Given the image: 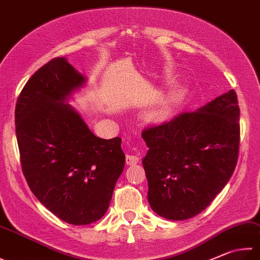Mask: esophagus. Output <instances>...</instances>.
<instances>
[{
    "mask_svg": "<svg viewBox=\"0 0 260 260\" xmlns=\"http://www.w3.org/2000/svg\"><path fill=\"white\" fill-rule=\"evenodd\" d=\"M125 161L128 165H135L139 161V157L137 155H126Z\"/></svg>",
    "mask_w": 260,
    "mask_h": 260,
    "instance_id": "esophagus-1",
    "label": "esophagus"
}]
</instances>
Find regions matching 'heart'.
<instances>
[{"label": "heart", "instance_id": "heart-1", "mask_svg": "<svg viewBox=\"0 0 260 260\" xmlns=\"http://www.w3.org/2000/svg\"><path fill=\"white\" fill-rule=\"evenodd\" d=\"M174 97H175V96H174V95H172V96H171V99H174Z\"/></svg>", "mask_w": 260, "mask_h": 260}]
</instances>
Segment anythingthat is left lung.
Returning <instances> with one entry per match:
<instances>
[{
  "instance_id": "left-lung-1",
  "label": "left lung",
  "mask_w": 260,
  "mask_h": 260,
  "mask_svg": "<svg viewBox=\"0 0 260 260\" xmlns=\"http://www.w3.org/2000/svg\"><path fill=\"white\" fill-rule=\"evenodd\" d=\"M240 109L231 89L194 112L143 132L148 203L159 216L183 221L212 203L236 169Z\"/></svg>"
}]
</instances>
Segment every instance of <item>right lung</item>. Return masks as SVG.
<instances>
[{
	"instance_id": "1",
	"label": "right lung",
	"mask_w": 260,
	"mask_h": 260,
	"mask_svg": "<svg viewBox=\"0 0 260 260\" xmlns=\"http://www.w3.org/2000/svg\"><path fill=\"white\" fill-rule=\"evenodd\" d=\"M87 84L66 57L31 76L18 97L16 134L29 188L50 212L72 225L104 216L125 155L121 138L96 137L71 96Z\"/></svg>"
}]
</instances>
